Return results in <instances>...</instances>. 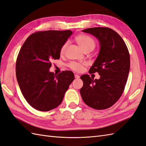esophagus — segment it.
<instances>
[{
	"label": "esophagus",
	"mask_w": 146,
	"mask_h": 146,
	"mask_svg": "<svg viewBox=\"0 0 146 146\" xmlns=\"http://www.w3.org/2000/svg\"><path fill=\"white\" fill-rule=\"evenodd\" d=\"M74 77H75V78H76V79H78V78H80V76L78 75V74H74Z\"/></svg>",
	"instance_id": "34e87169"
}]
</instances>
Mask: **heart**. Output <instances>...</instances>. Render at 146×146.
Returning a JSON list of instances; mask_svg holds the SVG:
<instances>
[{
  "mask_svg": "<svg viewBox=\"0 0 146 146\" xmlns=\"http://www.w3.org/2000/svg\"><path fill=\"white\" fill-rule=\"evenodd\" d=\"M74 40L76 42V43L78 44L79 46L81 47L84 52L90 51L91 52L96 46V42L92 37L87 35L85 34H80L77 35ZM68 46V43L66 42L63 44L60 48V53L61 55H63L65 53V51L66 50ZM68 67L70 69L73 70L75 72H81L83 70L84 65L83 64L78 63L76 62H70L68 65Z\"/></svg>",
  "mask_w": 146,
  "mask_h": 146,
  "instance_id": "heart-1",
  "label": "heart"
}]
</instances>
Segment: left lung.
Returning <instances> with one entry per match:
<instances>
[{
    "mask_svg": "<svg viewBox=\"0 0 146 146\" xmlns=\"http://www.w3.org/2000/svg\"><path fill=\"white\" fill-rule=\"evenodd\" d=\"M99 40L100 50L89 72H98L99 80L88 74L80 77L83 86L81 98L93 109H108L119 99L124 90L130 69V56L126 43L118 33L108 27H94L83 30Z\"/></svg>",
    "mask_w": 146,
    "mask_h": 146,
    "instance_id": "8db88e82",
    "label": "left lung"
}]
</instances>
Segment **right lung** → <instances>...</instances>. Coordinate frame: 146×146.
Masks as SVG:
<instances>
[{"label":"right lung","instance_id":"add662e5","mask_svg":"<svg viewBox=\"0 0 146 146\" xmlns=\"http://www.w3.org/2000/svg\"><path fill=\"white\" fill-rule=\"evenodd\" d=\"M72 35L70 30H47L32 33L20 48L16 61V76L23 97L40 111L55 109L74 80L71 71L57 75L50 72L53 60L60 57V48Z\"/></svg>","mask_w":146,"mask_h":146}]
</instances>
